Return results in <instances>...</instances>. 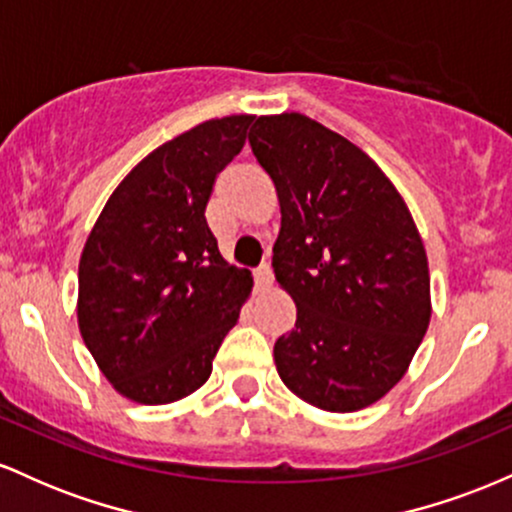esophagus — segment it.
Wrapping results in <instances>:
<instances>
[{
  "label": "esophagus",
  "instance_id": "esophagus-1",
  "mask_svg": "<svg viewBox=\"0 0 512 512\" xmlns=\"http://www.w3.org/2000/svg\"><path fill=\"white\" fill-rule=\"evenodd\" d=\"M274 281V274H272V267H269V262H262L260 267L255 269V284L257 289H269Z\"/></svg>",
  "mask_w": 512,
  "mask_h": 512
}]
</instances>
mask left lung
<instances>
[{"label":"left lung","instance_id":"left-lung-1","mask_svg":"<svg viewBox=\"0 0 512 512\" xmlns=\"http://www.w3.org/2000/svg\"><path fill=\"white\" fill-rule=\"evenodd\" d=\"M250 146L279 197L272 267L296 303L274 344L279 378L317 409L368 407L402 380L431 320L416 223L378 163L310 117H257Z\"/></svg>","mask_w":512,"mask_h":512}]
</instances>
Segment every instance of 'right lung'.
Wrapping results in <instances>:
<instances>
[{
    "label": "right lung",
    "mask_w": 512,
    "mask_h": 512,
    "mask_svg": "<svg viewBox=\"0 0 512 512\" xmlns=\"http://www.w3.org/2000/svg\"><path fill=\"white\" fill-rule=\"evenodd\" d=\"M252 120H207L151 151L115 187L86 240L79 330L132 402H178L207 383L250 296V272L223 260L204 209Z\"/></svg>",
    "instance_id": "1"
}]
</instances>
